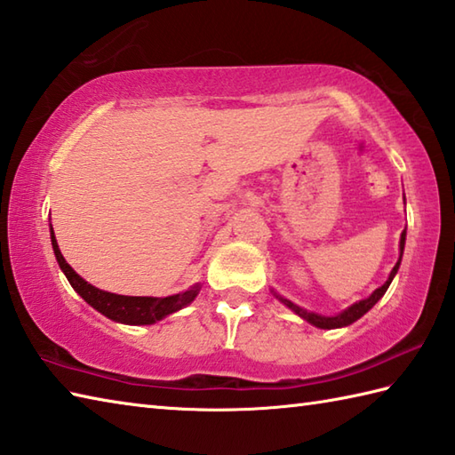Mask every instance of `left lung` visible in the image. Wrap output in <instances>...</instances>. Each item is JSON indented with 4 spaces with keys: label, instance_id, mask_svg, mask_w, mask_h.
I'll list each match as a JSON object with an SVG mask.
<instances>
[{
    "label": "left lung",
    "instance_id": "left-lung-1",
    "mask_svg": "<svg viewBox=\"0 0 455 455\" xmlns=\"http://www.w3.org/2000/svg\"><path fill=\"white\" fill-rule=\"evenodd\" d=\"M404 240H407V228H404L403 233H401V243H399V259H397V264H395V267L391 269V274H389V277H387V282H385L381 287H377L375 291H373L370 297H365V299H362V301H357V303L350 305L347 308H344L342 313L332 315V316L318 315V313H313V311H307V308L295 305L293 301H289V299H285V297H282L279 293H275L274 289H272V293H274V295L279 299V301H282L287 308H291V311H293L295 315H299V316L303 318V321L311 323V324H313V326H316V328H324V331H332V328L350 326L352 323H355V321H357V318H362L367 311H370V308H371L377 301H379V299L385 295V291H387V289H389V285H391V282H393V277L397 275V272H399V266H401V259H403V250H404Z\"/></svg>",
    "mask_w": 455,
    "mask_h": 455
}]
</instances>
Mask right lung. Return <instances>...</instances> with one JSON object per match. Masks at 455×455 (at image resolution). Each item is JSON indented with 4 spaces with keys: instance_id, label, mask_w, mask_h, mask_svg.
Here are the masks:
<instances>
[{
    "instance_id": "add662e5",
    "label": "right lung",
    "mask_w": 455,
    "mask_h": 455,
    "mask_svg": "<svg viewBox=\"0 0 455 455\" xmlns=\"http://www.w3.org/2000/svg\"><path fill=\"white\" fill-rule=\"evenodd\" d=\"M51 243H52L56 262L60 266L68 282H70V285L74 287V291L78 293L85 303L92 305L95 311H100L101 315L111 318L115 323L131 324V326L154 324L162 321V318L170 316L172 313L181 311V308L188 307L201 291V283L189 287L188 291L168 295V297H131V295H117V293L103 291V289H98L85 282V279L80 274H76L72 266L66 262L60 248H58L52 225H51Z\"/></svg>"
}]
</instances>
